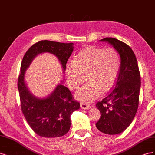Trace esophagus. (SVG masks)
I'll return each instance as SVG.
<instances>
[{"label":"esophagus","mask_w":155,"mask_h":155,"mask_svg":"<svg viewBox=\"0 0 155 155\" xmlns=\"http://www.w3.org/2000/svg\"><path fill=\"white\" fill-rule=\"evenodd\" d=\"M80 106H81V109H91V107L87 104H85V103H81Z\"/></svg>","instance_id":"obj_1"}]
</instances>
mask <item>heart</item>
<instances>
[{"label": "heart", "mask_w": 155, "mask_h": 155, "mask_svg": "<svg viewBox=\"0 0 155 155\" xmlns=\"http://www.w3.org/2000/svg\"><path fill=\"white\" fill-rule=\"evenodd\" d=\"M121 59L118 51L109 48L88 46L79 52L72 63L66 67L67 84L76 90L85 81H88L75 94L83 103L93 101L112 87L119 74Z\"/></svg>", "instance_id": "b5f03b06"}]
</instances>
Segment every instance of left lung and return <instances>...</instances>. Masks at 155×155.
<instances>
[{"label":"left lung","mask_w":155,"mask_h":155,"mask_svg":"<svg viewBox=\"0 0 155 155\" xmlns=\"http://www.w3.org/2000/svg\"><path fill=\"white\" fill-rule=\"evenodd\" d=\"M100 41L110 45L118 51L121 65L115 84L96 105L101 113L96 126L103 133L118 134L128 127L137 113L141 79L137 58L127 45L112 37Z\"/></svg>","instance_id":"8db88e82"}]
</instances>
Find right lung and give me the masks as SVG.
<instances>
[{"mask_svg":"<svg viewBox=\"0 0 155 155\" xmlns=\"http://www.w3.org/2000/svg\"><path fill=\"white\" fill-rule=\"evenodd\" d=\"M74 48L72 43L41 41L32 45L22 59L17 85L21 109L30 127L41 137L52 138L67 134L71 124L70 116L79 109L80 104L74 100L69 89L63 85V81L48 96L42 98L34 96L26 85V70L37 55L49 53L58 58L64 73Z\"/></svg>","mask_w":155,"mask_h":155,"instance_id":"right-lung-1","label":"right lung"}]
</instances>
